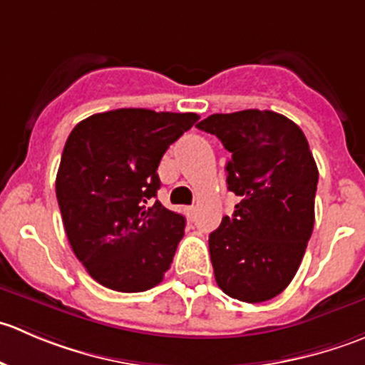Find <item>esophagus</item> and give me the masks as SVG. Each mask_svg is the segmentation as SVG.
<instances>
[{"instance_id": "obj_1", "label": "esophagus", "mask_w": 365, "mask_h": 365, "mask_svg": "<svg viewBox=\"0 0 365 365\" xmlns=\"http://www.w3.org/2000/svg\"><path fill=\"white\" fill-rule=\"evenodd\" d=\"M185 213L190 217V219H194V217H196V206H187Z\"/></svg>"}]
</instances>
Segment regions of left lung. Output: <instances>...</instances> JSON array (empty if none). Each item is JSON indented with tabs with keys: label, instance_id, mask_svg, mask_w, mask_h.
<instances>
[{
	"label": "left lung",
	"instance_id": "obj_1",
	"mask_svg": "<svg viewBox=\"0 0 365 365\" xmlns=\"http://www.w3.org/2000/svg\"><path fill=\"white\" fill-rule=\"evenodd\" d=\"M231 153L227 189L242 197L233 217L210 233L219 288L259 304L295 277L314 227L318 168L297 123L259 109L212 114L196 125Z\"/></svg>",
	"mask_w": 365,
	"mask_h": 365
}]
</instances>
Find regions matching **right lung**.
<instances>
[{"instance_id":"right-lung-1","label":"right lung","mask_w":365,"mask_h":365,"mask_svg":"<svg viewBox=\"0 0 365 365\" xmlns=\"http://www.w3.org/2000/svg\"><path fill=\"white\" fill-rule=\"evenodd\" d=\"M197 120L196 113L114 109L70 132L56 197L70 247L98 284L139 293L164 279L185 217L153 201L160 189L157 168Z\"/></svg>"}]
</instances>
